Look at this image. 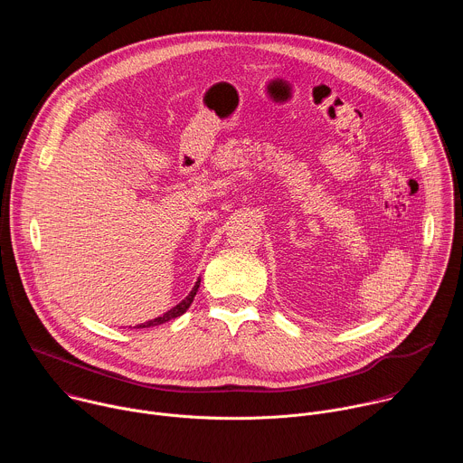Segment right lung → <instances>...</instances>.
Returning <instances> with one entry per match:
<instances>
[{
    "label": "right lung",
    "instance_id": "1",
    "mask_svg": "<svg viewBox=\"0 0 463 463\" xmlns=\"http://www.w3.org/2000/svg\"><path fill=\"white\" fill-rule=\"evenodd\" d=\"M200 282H202V279H197V282L194 284L192 291H190L177 306H174L170 311H166L165 315H161V317H157V318H152V320H148V322H145V324H137V326H134V327H137V329H139V327H152V326L165 324V322H168V320H172V318H175V317H181V315L190 307V304H192V300H194L197 289H200Z\"/></svg>",
    "mask_w": 463,
    "mask_h": 463
}]
</instances>
